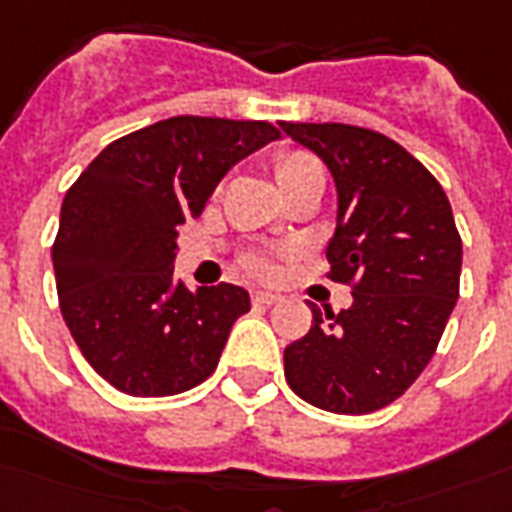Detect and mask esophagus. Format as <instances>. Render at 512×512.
<instances>
[{"instance_id":"esophagus-1","label":"esophagus","mask_w":512,"mask_h":512,"mask_svg":"<svg viewBox=\"0 0 512 512\" xmlns=\"http://www.w3.org/2000/svg\"><path fill=\"white\" fill-rule=\"evenodd\" d=\"M253 302H259V305H272V302H281V294L270 292V289H256V292H253Z\"/></svg>"}]
</instances>
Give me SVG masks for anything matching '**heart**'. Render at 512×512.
Masks as SVG:
<instances>
[{
    "label": "heart",
    "mask_w": 512,
    "mask_h": 512,
    "mask_svg": "<svg viewBox=\"0 0 512 512\" xmlns=\"http://www.w3.org/2000/svg\"><path fill=\"white\" fill-rule=\"evenodd\" d=\"M313 169H322V166H319V160L313 158V155H308V152H300V149L281 152V155L275 158V177H278V185H283V182H289V179L300 177V174H305V171H313ZM251 267H256V270H264L267 264H264L261 259H253Z\"/></svg>",
    "instance_id": "heart-1"
}]
</instances>
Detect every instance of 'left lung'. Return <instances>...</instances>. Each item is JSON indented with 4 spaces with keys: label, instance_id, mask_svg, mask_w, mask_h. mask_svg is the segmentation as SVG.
<instances>
[{
    "label": "left lung",
    "instance_id": "obj_1",
    "mask_svg": "<svg viewBox=\"0 0 512 512\" xmlns=\"http://www.w3.org/2000/svg\"><path fill=\"white\" fill-rule=\"evenodd\" d=\"M327 163L338 188L330 278L352 286L341 313L319 311L286 346V382L335 414L393 404L431 363L458 300L461 237L445 190L393 138L341 122H281Z\"/></svg>",
    "mask_w": 512,
    "mask_h": 512
}]
</instances>
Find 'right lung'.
<instances>
[{"instance_id": "1", "label": "right lung", "mask_w": 512, "mask_h": 512, "mask_svg": "<svg viewBox=\"0 0 512 512\" xmlns=\"http://www.w3.org/2000/svg\"><path fill=\"white\" fill-rule=\"evenodd\" d=\"M281 138L270 122L171 117L111 141L62 201L51 259L59 308L87 363L136 398L185 393L218 368L240 286L174 281L177 226L226 171Z\"/></svg>"}]
</instances>
